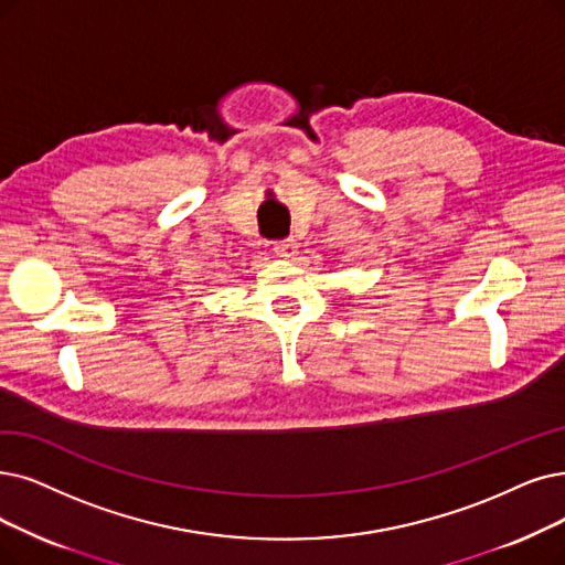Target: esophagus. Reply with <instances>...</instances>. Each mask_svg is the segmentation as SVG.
<instances>
[{"label":"esophagus","mask_w":565,"mask_h":565,"mask_svg":"<svg viewBox=\"0 0 565 565\" xmlns=\"http://www.w3.org/2000/svg\"><path fill=\"white\" fill-rule=\"evenodd\" d=\"M274 253H276L278 257L291 259V257L297 255V243L291 241V238H285V241H276V243H274Z\"/></svg>","instance_id":"1"}]
</instances>
